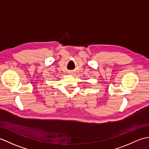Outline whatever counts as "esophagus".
Masks as SVG:
<instances>
[{"mask_svg":"<svg viewBox=\"0 0 149 149\" xmlns=\"http://www.w3.org/2000/svg\"><path fill=\"white\" fill-rule=\"evenodd\" d=\"M69 74H70V75H73V72H69Z\"/></svg>","mask_w":149,"mask_h":149,"instance_id":"1","label":"esophagus"}]
</instances>
